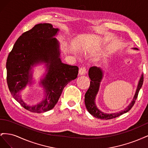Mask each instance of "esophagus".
<instances>
[{"label":"esophagus","mask_w":148,"mask_h":148,"mask_svg":"<svg viewBox=\"0 0 148 148\" xmlns=\"http://www.w3.org/2000/svg\"><path fill=\"white\" fill-rule=\"evenodd\" d=\"M86 69L85 67H82V68H80L79 70V74L80 75H84L86 74Z\"/></svg>","instance_id":"34e87169"}]
</instances>
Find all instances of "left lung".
<instances>
[{
    "instance_id": "1",
    "label": "left lung",
    "mask_w": 148,
    "mask_h": 148,
    "mask_svg": "<svg viewBox=\"0 0 148 148\" xmlns=\"http://www.w3.org/2000/svg\"><path fill=\"white\" fill-rule=\"evenodd\" d=\"M132 49H134V50L138 51V49H137L136 47H134ZM88 75L89 78L91 79V82L90 86H89V89H88V91L84 95L85 106H86V109L89 114H91L96 118L103 120H109L117 117L121 115L127 113V112L130 110L132 107L133 106L134 104H135L138 95V92L141 88L143 83V74L142 73L140 80L138 82L135 95H134L133 99L132 102L130 103V104L125 109L117 112L106 114L104 113L97 108L95 102L96 96L97 95L98 91L99 90L100 84L102 79L103 76H104V71H103L102 69L99 68V67L94 66L89 69Z\"/></svg>"
}]
</instances>
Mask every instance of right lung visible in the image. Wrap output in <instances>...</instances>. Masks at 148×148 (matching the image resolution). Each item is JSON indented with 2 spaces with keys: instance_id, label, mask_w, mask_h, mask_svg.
I'll return each instance as SVG.
<instances>
[{
  "instance_id": "right-lung-1",
  "label": "right lung",
  "mask_w": 148,
  "mask_h": 148,
  "mask_svg": "<svg viewBox=\"0 0 148 148\" xmlns=\"http://www.w3.org/2000/svg\"><path fill=\"white\" fill-rule=\"evenodd\" d=\"M59 29L50 23H39L21 34L8 56L7 82L13 98L31 112H45L53 109L62 91L70 82L77 78L78 67L62 62L60 44L55 38ZM45 63L47 73L40 82L44 89L41 102L30 105L19 95L32 83V67Z\"/></svg>"
}]
</instances>
